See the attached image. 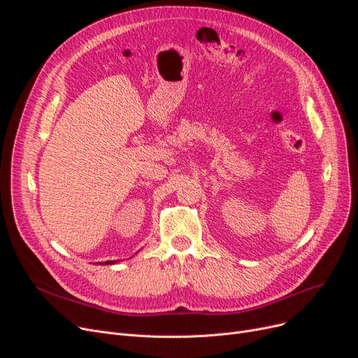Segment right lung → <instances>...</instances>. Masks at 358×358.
Returning <instances> with one entry per match:
<instances>
[{
    "label": "right lung",
    "instance_id": "add662e5",
    "mask_svg": "<svg viewBox=\"0 0 358 358\" xmlns=\"http://www.w3.org/2000/svg\"><path fill=\"white\" fill-rule=\"evenodd\" d=\"M116 262H119V259H113V261H106L103 262V266H110V264H116ZM100 264V262H99Z\"/></svg>",
    "mask_w": 358,
    "mask_h": 358
}]
</instances>
